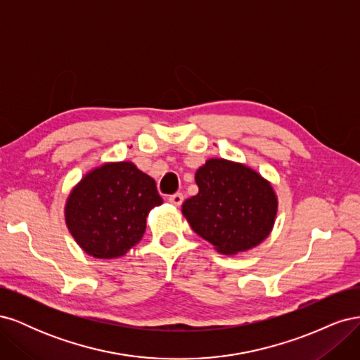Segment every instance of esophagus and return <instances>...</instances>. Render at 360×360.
<instances>
[{"instance_id": "34e87169", "label": "esophagus", "mask_w": 360, "mask_h": 360, "mask_svg": "<svg viewBox=\"0 0 360 360\" xmlns=\"http://www.w3.org/2000/svg\"><path fill=\"white\" fill-rule=\"evenodd\" d=\"M168 201L171 202V204H174V205H181V202H183V193H172V195H169L168 197Z\"/></svg>"}]
</instances>
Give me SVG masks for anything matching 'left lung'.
<instances>
[{"instance_id":"left-lung-1","label":"left lung","mask_w":360,"mask_h":360,"mask_svg":"<svg viewBox=\"0 0 360 360\" xmlns=\"http://www.w3.org/2000/svg\"><path fill=\"white\" fill-rule=\"evenodd\" d=\"M198 193L181 212L192 230L217 252L236 255L270 234L278 212L271 184L254 169L225 159H209L197 174Z\"/></svg>"}]
</instances>
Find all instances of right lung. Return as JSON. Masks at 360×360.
<instances>
[{
  "mask_svg": "<svg viewBox=\"0 0 360 360\" xmlns=\"http://www.w3.org/2000/svg\"><path fill=\"white\" fill-rule=\"evenodd\" d=\"M162 204L156 183L132 162L105 163L76 184L66 202L69 231L86 254L123 257L146 231V217Z\"/></svg>",
  "mask_w": 360,
  "mask_h": 360,
  "instance_id": "right-lung-1",
  "label": "right lung"
}]
</instances>
